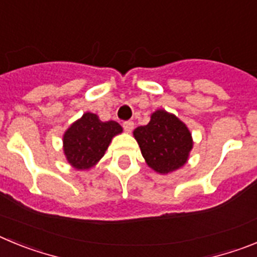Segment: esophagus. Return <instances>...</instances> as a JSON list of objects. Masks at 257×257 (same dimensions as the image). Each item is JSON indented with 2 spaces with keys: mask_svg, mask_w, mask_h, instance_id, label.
I'll use <instances>...</instances> for the list:
<instances>
[{
  "mask_svg": "<svg viewBox=\"0 0 257 257\" xmlns=\"http://www.w3.org/2000/svg\"><path fill=\"white\" fill-rule=\"evenodd\" d=\"M123 128L127 131V133H131L134 128V122L133 121H126L123 122Z\"/></svg>",
  "mask_w": 257,
  "mask_h": 257,
  "instance_id": "esophagus-1",
  "label": "esophagus"
}]
</instances>
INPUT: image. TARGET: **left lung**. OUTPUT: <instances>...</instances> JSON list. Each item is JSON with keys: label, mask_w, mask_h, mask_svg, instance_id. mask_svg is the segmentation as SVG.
<instances>
[{"label": "left lung", "mask_w": 257, "mask_h": 257, "mask_svg": "<svg viewBox=\"0 0 257 257\" xmlns=\"http://www.w3.org/2000/svg\"><path fill=\"white\" fill-rule=\"evenodd\" d=\"M134 136L147 165L158 174H170L183 167L193 148L187 124L163 109L151 115L148 124L135 128Z\"/></svg>", "instance_id": "obj_1"}]
</instances>
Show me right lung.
<instances>
[{
  "label": "right lung",
  "instance_id": "right-lung-1",
  "mask_svg": "<svg viewBox=\"0 0 257 257\" xmlns=\"http://www.w3.org/2000/svg\"><path fill=\"white\" fill-rule=\"evenodd\" d=\"M121 133V124L115 121L103 122L94 113H85L63 135L67 161L77 170L91 169L101 160L113 138Z\"/></svg>",
  "mask_w": 257,
  "mask_h": 257
}]
</instances>
